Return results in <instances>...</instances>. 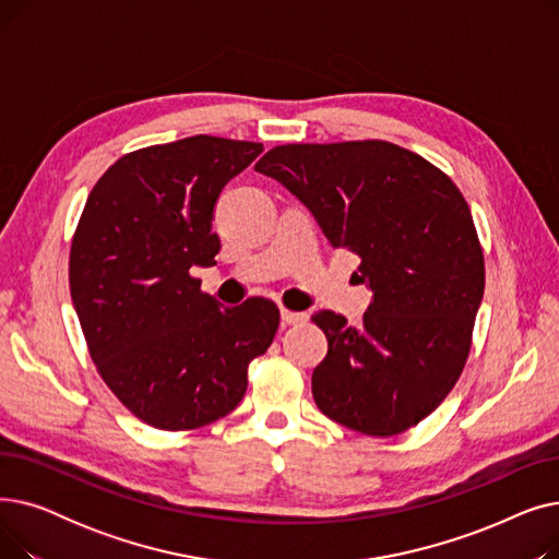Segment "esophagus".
<instances>
[{
	"label": "esophagus",
	"mask_w": 559,
	"mask_h": 559,
	"mask_svg": "<svg viewBox=\"0 0 559 559\" xmlns=\"http://www.w3.org/2000/svg\"><path fill=\"white\" fill-rule=\"evenodd\" d=\"M281 319H283V326H297V324H304V321L308 319L306 312H292L287 308L281 310Z\"/></svg>",
	"instance_id": "esophagus-1"
}]
</instances>
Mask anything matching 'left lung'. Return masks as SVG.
Listing matches in <instances>:
<instances>
[{
	"mask_svg": "<svg viewBox=\"0 0 559 559\" xmlns=\"http://www.w3.org/2000/svg\"><path fill=\"white\" fill-rule=\"evenodd\" d=\"M299 197L329 242L360 255L371 289L362 326L321 310L329 354L312 396L329 419L371 437L417 426L466 365L485 292L472 211L449 176L385 140L281 144L255 163Z\"/></svg>",
	"mask_w": 559,
	"mask_h": 559,
	"instance_id": "obj_1",
	"label": "left lung"
}]
</instances>
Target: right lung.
<instances>
[{"mask_svg": "<svg viewBox=\"0 0 559 559\" xmlns=\"http://www.w3.org/2000/svg\"><path fill=\"white\" fill-rule=\"evenodd\" d=\"M260 142L192 135L115 160L83 205L70 292L110 392L160 430H194L238 407L249 362L270 348L278 308H224L190 267L219 251L213 211Z\"/></svg>", "mask_w": 559, "mask_h": 559, "instance_id": "right-lung-1", "label": "right lung"}]
</instances>
